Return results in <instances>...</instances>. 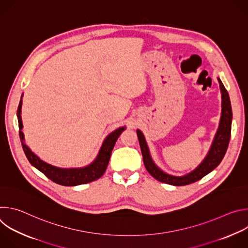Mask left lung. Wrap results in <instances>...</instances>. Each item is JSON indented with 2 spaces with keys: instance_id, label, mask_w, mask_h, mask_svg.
Segmentation results:
<instances>
[{
  "instance_id": "left-lung-1",
  "label": "left lung",
  "mask_w": 248,
  "mask_h": 248,
  "mask_svg": "<svg viewBox=\"0 0 248 248\" xmlns=\"http://www.w3.org/2000/svg\"><path fill=\"white\" fill-rule=\"evenodd\" d=\"M218 81L220 84L221 94H222V112L221 119L219 123V127L214 136L213 142L211 147L203 159V161L190 172L184 175H173L164 171L161 168H159L156 163L153 161L149 147L147 145L146 139L144 134L140 129H136L139 145L142 153L143 162L148 172L157 181L168 184L170 186H186L192 183H195L201 180L203 176L208 174L213 170L223 160L231 139V130H232V105L229 97V93L226 90L223 82L218 78Z\"/></svg>"
}]
</instances>
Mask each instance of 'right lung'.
I'll use <instances>...</instances> for the list:
<instances>
[{
	"mask_svg": "<svg viewBox=\"0 0 248 248\" xmlns=\"http://www.w3.org/2000/svg\"><path fill=\"white\" fill-rule=\"evenodd\" d=\"M22 96L17 108V121L19 127V137L21 141V146L24 151L26 158L29 163L41 172H43L48 179L54 183L64 186H76L79 185H84L98 180L104 174L106 169L110 161V157L113 151V148L116 144L121 133L125 129V126H121L116 130L112 131L110 134L106 136L104 139L102 146L97 154V157L92 163L81 168H61L54 165H51L43 160H41L36 154H34L31 149L24 142V134L21 131L23 128L22 120H21V106H22Z\"/></svg>",
	"mask_w": 248,
	"mask_h": 248,
	"instance_id": "add662e5",
	"label": "right lung"
}]
</instances>
